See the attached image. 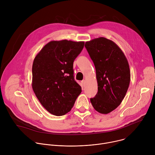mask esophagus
Here are the masks:
<instances>
[{
	"mask_svg": "<svg viewBox=\"0 0 155 155\" xmlns=\"http://www.w3.org/2000/svg\"><path fill=\"white\" fill-rule=\"evenodd\" d=\"M85 83H86V81H85L84 80H83L81 81V83H82V84H83V86L85 84Z\"/></svg>",
	"mask_w": 155,
	"mask_h": 155,
	"instance_id": "esophagus-1",
	"label": "esophagus"
}]
</instances>
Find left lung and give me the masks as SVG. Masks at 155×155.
Segmentation results:
<instances>
[{"label": "left lung", "mask_w": 155, "mask_h": 155, "mask_svg": "<svg viewBox=\"0 0 155 155\" xmlns=\"http://www.w3.org/2000/svg\"><path fill=\"white\" fill-rule=\"evenodd\" d=\"M96 72L98 91L90 99L97 112L108 114L121 103L130 80V72L126 57L121 48L105 37L94 38L85 43Z\"/></svg>", "instance_id": "8db88e82"}]
</instances>
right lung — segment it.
<instances>
[{
    "label": "right lung",
    "mask_w": 155,
    "mask_h": 155,
    "mask_svg": "<svg viewBox=\"0 0 155 155\" xmlns=\"http://www.w3.org/2000/svg\"><path fill=\"white\" fill-rule=\"evenodd\" d=\"M84 41L52 40L35 56L32 64V87L42 106L55 116L70 112L81 93L75 81L73 63Z\"/></svg>",
    "instance_id": "right-lung-1"
}]
</instances>
